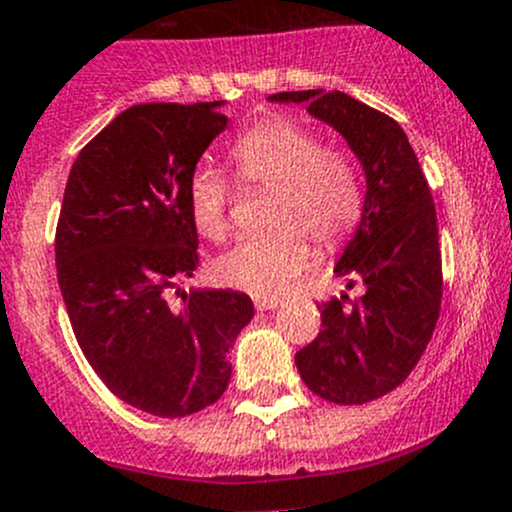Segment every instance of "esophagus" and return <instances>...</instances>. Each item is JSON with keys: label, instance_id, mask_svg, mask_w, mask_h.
Instances as JSON below:
<instances>
[{"label": "esophagus", "instance_id": "1", "mask_svg": "<svg viewBox=\"0 0 512 512\" xmlns=\"http://www.w3.org/2000/svg\"><path fill=\"white\" fill-rule=\"evenodd\" d=\"M280 305H282L280 297H265V295L255 297L257 310H275V307H280Z\"/></svg>", "mask_w": 512, "mask_h": 512}]
</instances>
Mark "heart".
Masks as SVG:
<instances>
[{"label": "heart", "mask_w": 512, "mask_h": 512, "mask_svg": "<svg viewBox=\"0 0 512 512\" xmlns=\"http://www.w3.org/2000/svg\"><path fill=\"white\" fill-rule=\"evenodd\" d=\"M230 162L245 187L275 192L270 202L272 235L237 242L212 262L215 282L252 295H282L310 262V242L335 250L362 217V182L355 162L322 145L315 130L285 117L255 124L230 147ZM232 187L210 167L192 172L187 207L205 240L222 242L230 232Z\"/></svg>", "instance_id": "heart-1"}]
</instances>
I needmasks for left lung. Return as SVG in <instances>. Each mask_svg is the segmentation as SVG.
<instances>
[{
    "label": "left lung",
    "instance_id": "obj_1",
    "mask_svg": "<svg viewBox=\"0 0 512 512\" xmlns=\"http://www.w3.org/2000/svg\"><path fill=\"white\" fill-rule=\"evenodd\" d=\"M272 102H305L335 127L365 170L360 227L335 265L347 295L322 302V330L295 355L307 388L337 405L388 395L418 365L443 300V262L433 195L403 127L345 92H277Z\"/></svg>",
    "mask_w": 512,
    "mask_h": 512
}]
</instances>
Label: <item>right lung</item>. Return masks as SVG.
Returning <instances> with one entry per match:
<instances>
[{
    "label": "right lung",
    "mask_w": 512,
    "mask_h": 512,
    "mask_svg": "<svg viewBox=\"0 0 512 512\" xmlns=\"http://www.w3.org/2000/svg\"><path fill=\"white\" fill-rule=\"evenodd\" d=\"M222 104L124 109L84 145L64 187L54 257L74 337L119 400L157 418H185L222 398L227 352L255 315L235 290L170 302L200 265L187 182L227 127Z\"/></svg>",
    "instance_id": "1"
}]
</instances>
